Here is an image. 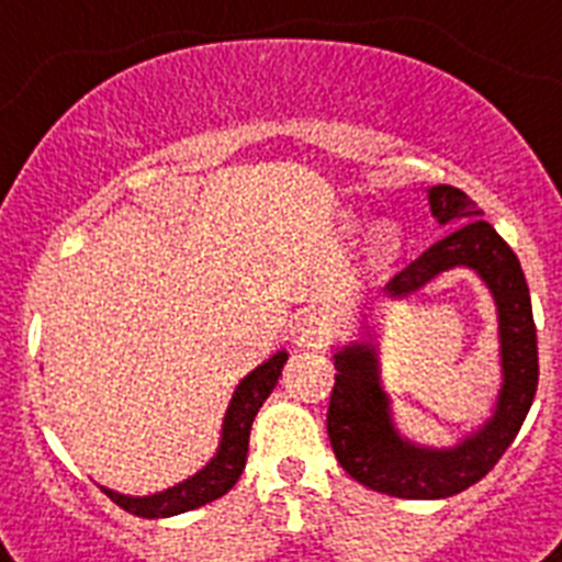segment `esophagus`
I'll list each match as a JSON object with an SVG mask.
<instances>
[{
    "mask_svg": "<svg viewBox=\"0 0 562 562\" xmlns=\"http://www.w3.org/2000/svg\"><path fill=\"white\" fill-rule=\"evenodd\" d=\"M294 339L300 348H322L330 339V319L319 311H300L294 319Z\"/></svg>",
    "mask_w": 562,
    "mask_h": 562,
    "instance_id": "esophagus-1",
    "label": "esophagus"
}]
</instances>
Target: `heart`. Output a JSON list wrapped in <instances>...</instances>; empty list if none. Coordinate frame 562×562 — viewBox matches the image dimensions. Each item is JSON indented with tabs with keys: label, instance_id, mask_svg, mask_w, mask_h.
<instances>
[{
	"label": "heart",
	"instance_id": "heart-1",
	"mask_svg": "<svg viewBox=\"0 0 562 562\" xmlns=\"http://www.w3.org/2000/svg\"><path fill=\"white\" fill-rule=\"evenodd\" d=\"M375 257H390V254L396 251V232L393 228H382V232L375 234Z\"/></svg>",
	"mask_w": 562,
	"mask_h": 562
}]
</instances>
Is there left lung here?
Segmentation results:
<instances>
[{"label": "left lung", "mask_w": 562, "mask_h": 562, "mask_svg": "<svg viewBox=\"0 0 562 562\" xmlns=\"http://www.w3.org/2000/svg\"><path fill=\"white\" fill-rule=\"evenodd\" d=\"M429 209L441 226H456L443 240L404 266L387 291L413 294L424 282L456 266L475 268L497 302L504 390L492 422L456 450H422L402 441L379 387V364L370 341L334 356L336 379L328 404V438L336 461L368 490L407 501H436L470 490L501 461L524 427L538 393V330L531 316L529 285L515 251L490 226L470 194L456 187L429 189Z\"/></svg>", "instance_id": "obj_1"}]
</instances>
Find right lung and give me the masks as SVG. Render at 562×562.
I'll return each mask as SVG.
<instances>
[{
	"label": "right lung",
	"mask_w": 562,
	"mask_h": 562,
	"mask_svg": "<svg viewBox=\"0 0 562 562\" xmlns=\"http://www.w3.org/2000/svg\"><path fill=\"white\" fill-rule=\"evenodd\" d=\"M285 359V353H274L260 368L251 370L240 382V387L234 390V398L226 413V424H223L221 450H217V456L212 458L206 470H200L198 475L183 481V484L172 486V490L158 492V495L149 497H126L101 486L104 495L110 497L112 504H119L121 509L138 517L180 515V512L198 509V506H206L212 501H217V497L226 495L237 484L240 472L246 470L248 436H251L254 416L262 407V402L271 396L277 379L282 375Z\"/></svg>",
	"instance_id": "add662e5"
}]
</instances>
